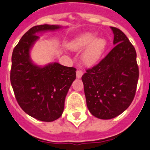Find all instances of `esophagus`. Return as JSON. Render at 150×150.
Wrapping results in <instances>:
<instances>
[{"instance_id": "esophagus-1", "label": "esophagus", "mask_w": 150, "mask_h": 150, "mask_svg": "<svg viewBox=\"0 0 150 150\" xmlns=\"http://www.w3.org/2000/svg\"><path fill=\"white\" fill-rule=\"evenodd\" d=\"M83 71H82L81 70H76V77L77 78H81L82 76H83Z\"/></svg>"}]
</instances>
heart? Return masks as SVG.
Here are the masks:
<instances>
[{"label":"heart","instance_id":"obj_1","mask_svg":"<svg viewBox=\"0 0 150 150\" xmlns=\"http://www.w3.org/2000/svg\"><path fill=\"white\" fill-rule=\"evenodd\" d=\"M97 35L95 32H86L80 34L70 43V48L75 51H81L86 48L81 59L87 66H92L99 61L107 46L105 38H97Z\"/></svg>","mask_w":150,"mask_h":150}]
</instances>
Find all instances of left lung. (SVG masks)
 Returning <instances> with one entry per match:
<instances>
[{
	"instance_id": "left-lung-1",
	"label": "left lung",
	"mask_w": 150,
	"mask_h": 150,
	"mask_svg": "<svg viewBox=\"0 0 150 150\" xmlns=\"http://www.w3.org/2000/svg\"><path fill=\"white\" fill-rule=\"evenodd\" d=\"M111 29L115 47L82 76L88 109L93 116L104 120L117 117L130 106L139 78L134 45L121 30Z\"/></svg>"
}]
</instances>
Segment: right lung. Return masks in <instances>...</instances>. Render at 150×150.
<instances>
[{
	"label": "right lung",
	"mask_w": 150,
	"mask_h": 150,
	"mask_svg": "<svg viewBox=\"0 0 150 150\" xmlns=\"http://www.w3.org/2000/svg\"><path fill=\"white\" fill-rule=\"evenodd\" d=\"M61 27L48 24L33 26L23 35L12 54L11 83L18 104L31 117L46 122L62 115L76 69L56 62L45 67L35 65L30 58V49L39 38L38 33Z\"/></svg>",
	"instance_id": "1"
}]
</instances>
